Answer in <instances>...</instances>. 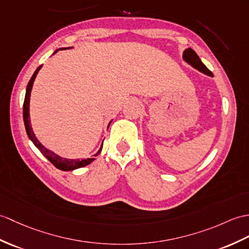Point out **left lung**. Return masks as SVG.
<instances>
[{
	"instance_id": "8db88e82",
	"label": "left lung",
	"mask_w": 249,
	"mask_h": 249,
	"mask_svg": "<svg viewBox=\"0 0 249 249\" xmlns=\"http://www.w3.org/2000/svg\"><path fill=\"white\" fill-rule=\"evenodd\" d=\"M182 59H183V61H186L188 65H190L191 67L194 68L195 70L204 73V74L208 75V76H212V73L209 70H208V68L204 65L203 62H201L198 55L196 54L195 52L191 48H188V49L183 51Z\"/></svg>"
}]
</instances>
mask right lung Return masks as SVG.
Listing matches in <instances>:
<instances>
[{"mask_svg":"<svg viewBox=\"0 0 249 249\" xmlns=\"http://www.w3.org/2000/svg\"><path fill=\"white\" fill-rule=\"evenodd\" d=\"M65 49H72L71 48H60V49H57L53 54H52V56L55 55L57 52L60 51V50H65ZM42 68V65L37 68V70L35 71V73L33 74V76L30 80V83H28L27 87H26V93H25V98H24V104H23V120H24V125H25V130H26V134L28 136V138H30V140L35 144V146H36L40 152H41V154L44 156V157L46 159L50 160V162H52L54 164L55 167H57L58 170H61V171H74V170H77V169H80V167H84L86 165L90 164L91 162H93V161L95 160V157L96 156L100 155V153L102 152V148H103V143L101 144V147L98 151L92 156L91 158H83V159H69V158H63L61 157V156L57 155L56 153L52 152L51 149L46 148L43 144L40 142L36 135H35V132L32 128V124H31V119H30V102H31V93H32V89H33V86H34V83H35V79H36V76L37 74L39 73L40 69ZM112 120L109 122L107 128L109 127V125L111 124Z\"/></svg>","mask_w":249,"mask_h":249,"instance_id":"right-lung-1","label":"right lung"}]
</instances>
